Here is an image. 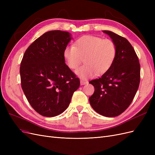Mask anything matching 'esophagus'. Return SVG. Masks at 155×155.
<instances>
[{
    "label": "esophagus",
    "mask_w": 155,
    "mask_h": 155,
    "mask_svg": "<svg viewBox=\"0 0 155 155\" xmlns=\"http://www.w3.org/2000/svg\"><path fill=\"white\" fill-rule=\"evenodd\" d=\"M87 81H84V80H81V81H80L81 85H85V84H87Z\"/></svg>",
    "instance_id": "esophagus-1"
}]
</instances>
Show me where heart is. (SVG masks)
<instances>
[{
	"label": "heart",
	"mask_w": 155,
	"mask_h": 155,
	"mask_svg": "<svg viewBox=\"0 0 155 155\" xmlns=\"http://www.w3.org/2000/svg\"><path fill=\"white\" fill-rule=\"evenodd\" d=\"M117 49L115 43L109 39L84 35L79 37L74 45L67 46L64 50V58L68 67L76 69L82 62L84 64L76 70L82 79H86L106 72L114 63Z\"/></svg>",
	"instance_id": "b5f03b06"
}]
</instances>
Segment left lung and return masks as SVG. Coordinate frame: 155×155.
Instances as JSON below:
<instances>
[{
	"label": "left lung",
	"instance_id": "obj_1",
	"mask_svg": "<svg viewBox=\"0 0 155 155\" xmlns=\"http://www.w3.org/2000/svg\"><path fill=\"white\" fill-rule=\"evenodd\" d=\"M116 46V59L103 75L89 81L94 92L89 97L92 109L106 117H115L124 112L133 101L140 81V65L130 43L115 33L104 30Z\"/></svg>",
	"mask_w": 155,
	"mask_h": 155
}]
</instances>
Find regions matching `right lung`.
Listing matches in <instances>:
<instances>
[{"instance_id": "right-lung-1", "label": "right lung", "mask_w": 155, "mask_h": 155, "mask_svg": "<svg viewBox=\"0 0 155 155\" xmlns=\"http://www.w3.org/2000/svg\"><path fill=\"white\" fill-rule=\"evenodd\" d=\"M70 40L67 31H49L31 43L23 55L21 87L33 109L43 116L63 112L80 85L64 63V50Z\"/></svg>"}]
</instances>
